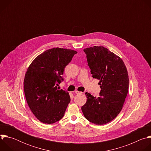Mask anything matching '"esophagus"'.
<instances>
[{
  "label": "esophagus",
  "mask_w": 151,
  "mask_h": 151,
  "mask_svg": "<svg viewBox=\"0 0 151 151\" xmlns=\"http://www.w3.org/2000/svg\"><path fill=\"white\" fill-rule=\"evenodd\" d=\"M75 93L76 94H82V92H80L78 91H75Z\"/></svg>",
  "instance_id": "obj_1"
}]
</instances>
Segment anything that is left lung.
Wrapping results in <instances>:
<instances>
[{
  "label": "left lung",
  "mask_w": 151,
  "mask_h": 151,
  "mask_svg": "<svg viewBox=\"0 0 151 151\" xmlns=\"http://www.w3.org/2000/svg\"><path fill=\"white\" fill-rule=\"evenodd\" d=\"M93 78L99 79V97L86 92L87 102L81 109L85 118L96 125H103L121 112L128 90L129 79L122 60L102 46L83 50Z\"/></svg>",
  "instance_id": "obj_1"
}]
</instances>
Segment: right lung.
I'll return each instance as SVG.
<instances>
[{
    "label": "right lung",
    "mask_w": 151,
    "mask_h": 151,
    "mask_svg": "<svg viewBox=\"0 0 151 151\" xmlns=\"http://www.w3.org/2000/svg\"><path fill=\"white\" fill-rule=\"evenodd\" d=\"M76 51L53 48L38 55L27 69L24 80L27 103L34 115L44 124H53L64 116L70 97L57 86L63 81L64 68Z\"/></svg>",
    "instance_id": "1"
}]
</instances>
